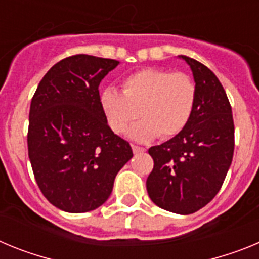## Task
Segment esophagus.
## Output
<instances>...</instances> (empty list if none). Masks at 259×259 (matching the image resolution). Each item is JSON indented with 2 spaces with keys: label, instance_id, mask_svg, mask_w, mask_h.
Listing matches in <instances>:
<instances>
[{
  "label": "esophagus",
  "instance_id": "esophagus-1",
  "mask_svg": "<svg viewBox=\"0 0 259 259\" xmlns=\"http://www.w3.org/2000/svg\"><path fill=\"white\" fill-rule=\"evenodd\" d=\"M132 150H134L135 154H140V153L145 152L144 148H140V146H136V145H132Z\"/></svg>",
  "mask_w": 259,
  "mask_h": 259
}]
</instances>
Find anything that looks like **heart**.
Here are the masks:
<instances>
[{
	"label": "heart",
	"instance_id": "1",
	"mask_svg": "<svg viewBox=\"0 0 259 259\" xmlns=\"http://www.w3.org/2000/svg\"><path fill=\"white\" fill-rule=\"evenodd\" d=\"M196 96V84L187 74L148 67L125 77L122 93L113 88L102 91L100 106L118 135L128 134L140 115L143 120L135 125L131 137L145 143L179 134L191 119Z\"/></svg>",
	"mask_w": 259,
	"mask_h": 259
}]
</instances>
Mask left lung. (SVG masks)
Here are the masks:
<instances>
[{
  "instance_id": "left-lung-1",
  "label": "left lung",
  "mask_w": 259,
  "mask_h": 259,
  "mask_svg": "<svg viewBox=\"0 0 259 259\" xmlns=\"http://www.w3.org/2000/svg\"><path fill=\"white\" fill-rule=\"evenodd\" d=\"M196 83V104L188 124L149 154L154 167L146 180L150 200L167 211L188 215L217 196L235 148L232 109L218 77L185 56Z\"/></svg>"
}]
</instances>
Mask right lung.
<instances>
[{
    "instance_id": "add662e5",
    "label": "right lung",
    "mask_w": 259,
    "mask_h": 259,
    "mask_svg": "<svg viewBox=\"0 0 259 259\" xmlns=\"http://www.w3.org/2000/svg\"><path fill=\"white\" fill-rule=\"evenodd\" d=\"M115 59L76 54L48 71L32 97L27 144L38 188L67 212L97 209L110 197L131 145L114 134L98 85Z\"/></svg>"
}]
</instances>
